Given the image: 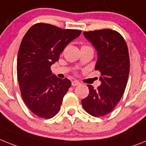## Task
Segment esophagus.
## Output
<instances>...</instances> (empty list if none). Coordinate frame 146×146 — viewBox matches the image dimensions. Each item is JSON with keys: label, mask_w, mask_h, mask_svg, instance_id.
Returning <instances> with one entry per match:
<instances>
[{"label": "esophagus", "mask_w": 146, "mask_h": 146, "mask_svg": "<svg viewBox=\"0 0 146 146\" xmlns=\"http://www.w3.org/2000/svg\"><path fill=\"white\" fill-rule=\"evenodd\" d=\"M80 83L78 81H77V80H73V81L72 82V85L73 86H78V85H80Z\"/></svg>", "instance_id": "esophagus-1"}]
</instances>
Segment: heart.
Masks as SVG:
<instances>
[{"label":"heart","instance_id":"obj_1","mask_svg":"<svg viewBox=\"0 0 146 146\" xmlns=\"http://www.w3.org/2000/svg\"><path fill=\"white\" fill-rule=\"evenodd\" d=\"M88 46H82V48H83V47H87Z\"/></svg>","mask_w":146,"mask_h":146}]
</instances>
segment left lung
<instances>
[{
    "label": "left lung",
    "mask_w": 146,
    "mask_h": 146,
    "mask_svg": "<svg viewBox=\"0 0 146 146\" xmlns=\"http://www.w3.org/2000/svg\"><path fill=\"white\" fill-rule=\"evenodd\" d=\"M83 35L98 51L95 70L100 72L101 85L94 89L87 85L89 94L82 106L94 117H103L115 109L128 82L130 71L129 49L123 36L109 29L84 32Z\"/></svg>",
    "instance_id": "8db88e82"
}]
</instances>
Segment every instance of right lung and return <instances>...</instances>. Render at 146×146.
Wrapping results in <instances>:
<instances>
[{
	"label": "right lung",
	"instance_id": "1",
	"mask_svg": "<svg viewBox=\"0 0 146 146\" xmlns=\"http://www.w3.org/2000/svg\"><path fill=\"white\" fill-rule=\"evenodd\" d=\"M80 34L78 29L38 23L23 37L17 54V80L25 104L37 117L50 119L60 109L72 83L52 75L51 66L59 60L67 44Z\"/></svg>",
	"mask_w": 146,
	"mask_h": 146
}]
</instances>
